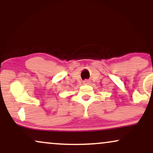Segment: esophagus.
Here are the masks:
<instances>
[{
  "mask_svg": "<svg viewBox=\"0 0 153 153\" xmlns=\"http://www.w3.org/2000/svg\"><path fill=\"white\" fill-rule=\"evenodd\" d=\"M83 83H84V84H88V83H90V80H87V79H86V80H83Z\"/></svg>",
  "mask_w": 153,
  "mask_h": 153,
  "instance_id": "obj_1",
  "label": "esophagus"
}]
</instances>
